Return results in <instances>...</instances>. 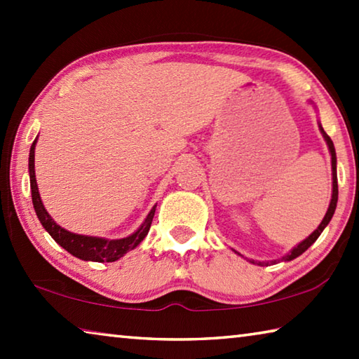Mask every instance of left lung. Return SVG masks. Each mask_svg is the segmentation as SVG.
I'll list each match as a JSON object with an SVG mask.
<instances>
[{
    "mask_svg": "<svg viewBox=\"0 0 359 359\" xmlns=\"http://www.w3.org/2000/svg\"><path fill=\"white\" fill-rule=\"evenodd\" d=\"M320 131H321V135H323V137H325V141H326V144H327V149H330V154H331V166H332V196H331V203H330V208H327V212H326V215H325V218L323 220H321V223L318 224V228L313 231V233L309 236L307 239H304L301 244H297L293 250H291L288 255H285V257H282V261H291V259H294V258H297L299 257V255H302L304 252L307 250L309 247H311L315 241L318 239V236L323 233V229L327 226V223L331 222V218H332V215H334V210H336V205H337V196H339V188H337V169H336V163H337V158H336V149H334V144H332V141H331V137L326 135L325 133V130L321 128V125H320ZM238 253V252H236ZM238 255H241V253H238ZM250 261V263H253V264H258V266H264V264H269V261H255V259H248ZM277 261V259H276ZM276 261H271V263H276Z\"/></svg>",
    "mask_w": 359,
    "mask_h": 359,
    "instance_id": "obj_1",
    "label": "left lung"
}]
</instances>
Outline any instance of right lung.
I'll list each match as a JSON object with an SVG mask.
<instances>
[{
	"instance_id": "1",
	"label": "right lung",
	"mask_w": 359,
	"mask_h": 359,
	"mask_svg": "<svg viewBox=\"0 0 359 359\" xmlns=\"http://www.w3.org/2000/svg\"><path fill=\"white\" fill-rule=\"evenodd\" d=\"M36 141L32 144V149H29V158H28V171H29V187H32V199L33 205L36 210V215H38L39 222L42 226L46 228L48 234L52 236L53 241L57 242L58 245H62L66 252L74 255L76 258H81L83 261H96V263H112V261H117L126 252L136 248L141 242L144 241L145 236H147L151 220H154L155 215V208L154 205L151 210L149 212L147 218H145L144 223L141 224L136 233H133L128 238L123 239H104V238H93V236H82V234H74L66 231L65 228L60 226L53 218L48 215L46 210L44 204L41 201L38 184H36V174H34V147Z\"/></svg>"
}]
</instances>
